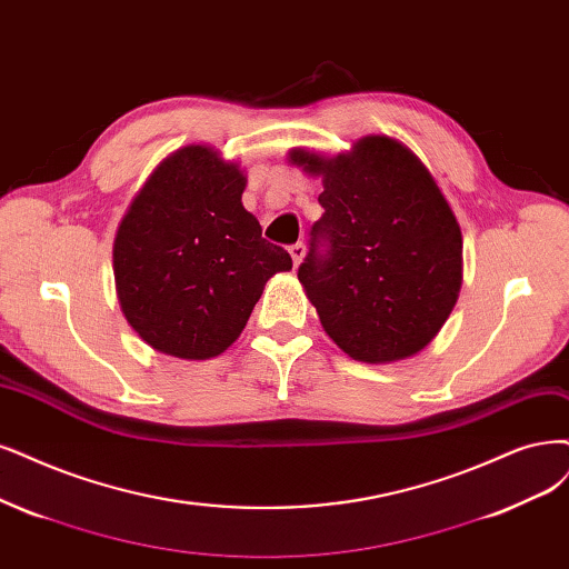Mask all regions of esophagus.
<instances>
[{
	"instance_id": "esophagus-1",
	"label": "esophagus",
	"mask_w": 569,
	"mask_h": 569,
	"mask_svg": "<svg viewBox=\"0 0 569 569\" xmlns=\"http://www.w3.org/2000/svg\"><path fill=\"white\" fill-rule=\"evenodd\" d=\"M288 250H290V258H292V264H296V267H300V262H302V258H305V252H307L305 243H296V246H290Z\"/></svg>"
}]
</instances>
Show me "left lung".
Wrapping results in <instances>:
<instances>
[{"instance_id": "1", "label": "left lung", "mask_w": 569, "mask_h": 569, "mask_svg": "<svg viewBox=\"0 0 569 569\" xmlns=\"http://www.w3.org/2000/svg\"><path fill=\"white\" fill-rule=\"evenodd\" d=\"M288 161L323 182L298 279L328 338L363 363L422 351L461 288V229L429 168L389 136L335 157L292 147Z\"/></svg>"}]
</instances>
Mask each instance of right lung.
Instances as JSON below:
<instances>
[{
	"mask_svg": "<svg viewBox=\"0 0 569 569\" xmlns=\"http://www.w3.org/2000/svg\"><path fill=\"white\" fill-rule=\"evenodd\" d=\"M246 176L210 144H187L147 178L112 248L121 313L154 351L184 361L239 340L264 283L292 269L241 203Z\"/></svg>",
	"mask_w": 569,
	"mask_h": 569,
	"instance_id": "add662e5",
	"label": "right lung"
}]
</instances>
